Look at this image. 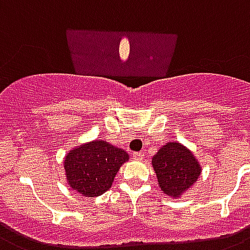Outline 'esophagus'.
Returning <instances> with one entry per match:
<instances>
[{
	"instance_id": "obj_1",
	"label": "esophagus",
	"mask_w": 250,
	"mask_h": 250,
	"mask_svg": "<svg viewBox=\"0 0 250 250\" xmlns=\"http://www.w3.org/2000/svg\"><path fill=\"white\" fill-rule=\"evenodd\" d=\"M144 156H145V155L142 154V152H133V159H135V160H137V161L144 160Z\"/></svg>"
}]
</instances>
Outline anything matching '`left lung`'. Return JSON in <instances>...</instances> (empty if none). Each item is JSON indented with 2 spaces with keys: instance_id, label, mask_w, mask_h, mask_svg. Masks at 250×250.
Segmentation results:
<instances>
[{
  "instance_id": "obj_1",
  "label": "left lung",
  "mask_w": 250,
  "mask_h": 250,
  "mask_svg": "<svg viewBox=\"0 0 250 250\" xmlns=\"http://www.w3.org/2000/svg\"><path fill=\"white\" fill-rule=\"evenodd\" d=\"M161 190L170 197H179L197 182L201 167L194 155L179 142H169L152 157Z\"/></svg>"
}]
</instances>
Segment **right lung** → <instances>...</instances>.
<instances>
[{
  "instance_id": "1",
  "label": "right lung",
  "mask_w": 250,
  "mask_h": 250,
  "mask_svg": "<svg viewBox=\"0 0 250 250\" xmlns=\"http://www.w3.org/2000/svg\"><path fill=\"white\" fill-rule=\"evenodd\" d=\"M129 156L105 141H93L70 151L64 159L68 184L85 197H98L112 187L115 174Z\"/></svg>"
}]
</instances>
